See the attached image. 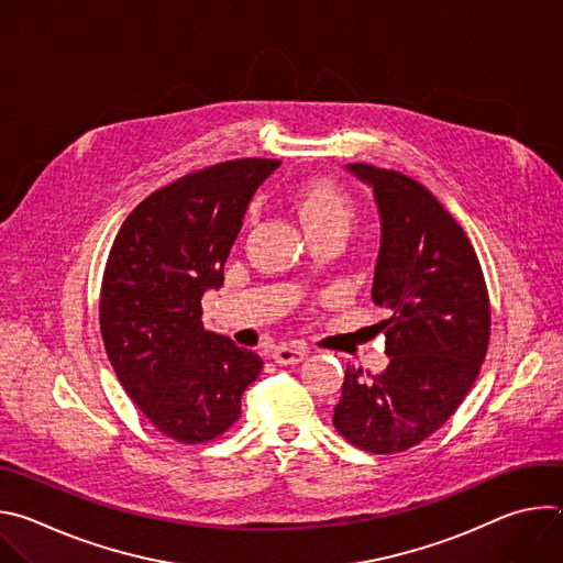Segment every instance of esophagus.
<instances>
[{
	"label": "esophagus",
	"instance_id": "34e87169",
	"mask_svg": "<svg viewBox=\"0 0 563 563\" xmlns=\"http://www.w3.org/2000/svg\"><path fill=\"white\" fill-rule=\"evenodd\" d=\"M305 354H307V350L300 345H278V347H274L272 358L278 365H296L305 358Z\"/></svg>",
	"mask_w": 563,
	"mask_h": 563
}]
</instances>
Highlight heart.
<instances>
[{"instance_id": "b5f03b06", "label": "heart", "mask_w": 563, "mask_h": 563, "mask_svg": "<svg viewBox=\"0 0 563 563\" xmlns=\"http://www.w3.org/2000/svg\"><path fill=\"white\" fill-rule=\"evenodd\" d=\"M298 213L307 231L350 229L354 220L352 198L330 180H311L298 191Z\"/></svg>"}]
</instances>
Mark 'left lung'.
<instances>
[{"mask_svg":"<svg viewBox=\"0 0 563 563\" xmlns=\"http://www.w3.org/2000/svg\"><path fill=\"white\" fill-rule=\"evenodd\" d=\"M345 169L372 187L380 247L372 300L391 316L387 367H347L334 428L374 454L404 452L434 434L461 406L490 341V302L467 235L417 180L372 165Z\"/></svg>","mask_w":563,"mask_h":563,"instance_id":"1","label":"left lung"}]
</instances>
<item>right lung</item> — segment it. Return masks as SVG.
Returning a JSON list of instances; mask_svg holds the SVG:
<instances>
[{"label": "right lung", "mask_w": 563, "mask_h": 563, "mask_svg": "<svg viewBox=\"0 0 563 563\" xmlns=\"http://www.w3.org/2000/svg\"><path fill=\"white\" fill-rule=\"evenodd\" d=\"M278 159L243 157L189 174L142 200L120 227L100 291L109 361L157 432L205 443L240 417L263 358L202 325V296L224 263L256 189Z\"/></svg>", "instance_id": "right-lung-1"}]
</instances>
